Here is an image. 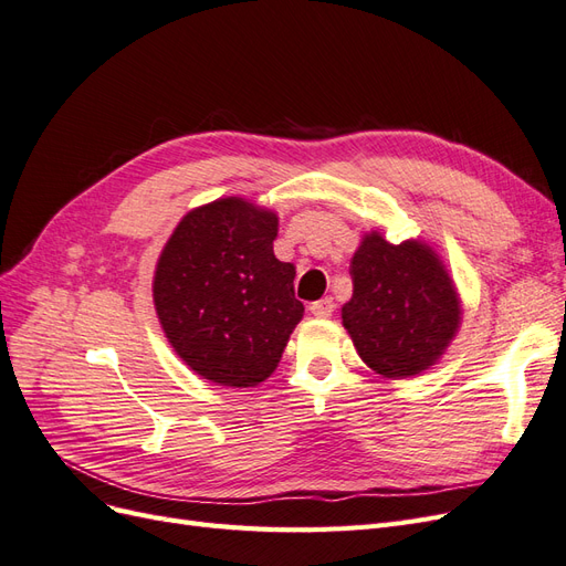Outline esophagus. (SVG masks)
Segmentation results:
<instances>
[{"label":"esophagus","mask_w":566,"mask_h":566,"mask_svg":"<svg viewBox=\"0 0 566 566\" xmlns=\"http://www.w3.org/2000/svg\"><path fill=\"white\" fill-rule=\"evenodd\" d=\"M310 312H312L316 318H328V316H333V312H335V302H333V297H323V300L310 304Z\"/></svg>","instance_id":"esophagus-1"}]
</instances>
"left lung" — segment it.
Listing matches in <instances>:
<instances>
[{
	"instance_id": "8db88e82",
	"label": "left lung",
	"mask_w": 566,
	"mask_h": 566,
	"mask_svg": "<svg viewBox=\"0 0 566 566\" xmlns=\"http://www.w3.org/2000/svg\"><path fill=\"white\" fill-rule=\"evenodd\" d=\"M352 281L342 325L370 370L391 380L410 378L432 368L449 349L462 304L432 245H394L380 231H370L352 256Z\"/></svg>"
}]
</instances>
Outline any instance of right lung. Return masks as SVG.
Returning <instances> with one entry per match:
<instances>
[{"label": "right lung", "instance_id": "right-lung-1", "mask_svg": "<svg viewBox=\"0 0 566 566\" xmlns=\"http://www.w3.org/2000/svg\"><path fill=\"white\" fill-rule=\"evenodd\" d=\"M279 214L229 196L186 212L165 243L153 302L165 337L202 380L254 387L276 370L304 304L273 254Z\"/></svg>", "mask_w": 566, "mask_h": 566}]
</instances>
